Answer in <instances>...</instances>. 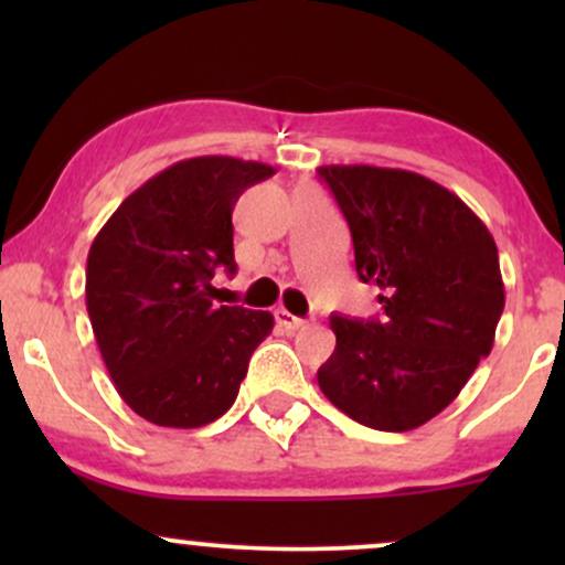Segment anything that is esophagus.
I'll return each mask as SVG.
<instances>
[{
	"mask_svg": "<svg viewBox=\"0 0 565 565\" xmlns=\"http://www.w3.org/2000/svg\"><path fill=\"white\" fill-rule=\"evenodd\" d=\"M274 316H276V323L284 329V332H297V329H302L305 323H308L305 319H297V316H291L289 310H284V308H278Z\"/></svg>",
	"mask_w": 565,
	"mask_h": 565,
	"instance_id": "obj_1",
	"label": "esophagus"
}]
</instances>
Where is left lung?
<instances>
[{"instance_id": "8db88e82", "label": "left lung", "mask_w": 565, "mask_h": 565, "mask_svg": "<svg viewBox=\"0 0 565 565\" xmlns=\"http://www.w3.org/2000/svg\"><path fill=\"white\" fill-rule=\"evenodd\" d=\"M348 220L355 270L385 316H332L319 387L355 423L406 433L457 398L494 345L504 284L491 233L462 199L417 172L319 167Z\"/></svg>"}]
</instances>
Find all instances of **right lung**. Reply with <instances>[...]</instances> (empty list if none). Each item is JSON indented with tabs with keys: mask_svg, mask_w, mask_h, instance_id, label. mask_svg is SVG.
Listing matches in <instances>:
<instances>
[{
	"mask_svg": "<svg viewBox=\"0 0 565 565\" xmlns=\"http://www.w3.org/2000/svg\"><path fill=\"white\" fill-rule=\"evenodd\" d=\"M276 170L196 157L153 174L121 201L87 255V313L125 404L161 427H201L233 406L268 310L212 302L233 276V206Z\"/></svg>",
	"mask_w": 565,
	"mask_h": 565,
	"instance_id": "right-lung-1",
	"label": "right lung"
}]
</instances>
